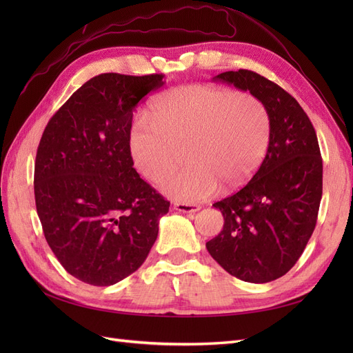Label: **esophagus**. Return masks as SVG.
Returning a JSON list of instances; mask_svg holds the SVG:
<instances>
[{
	"label": "esophagus",
	"mask_w": 353,
	"mask_h": 353,
	"mask_svg": "<svg viewBox=\"0 0 353 353\" xmlns=\"http://www.w3.org/2000/svg\"><path fill=\"white\" fill-rule=\"evenodd\" d=\"M174 209L183 213H194L200 210V206L194 205V203H174Z\"/></svg>",
	"instance_id": "34e87169"
}]
</instances>
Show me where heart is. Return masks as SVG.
<instances>
[{
    "label": "heart",
    "instance_id": "1",
    "mask_svg": "<svg viewBox=\"0 0 353 353\" xmlns=\"http://www.w3.org/2000/svg\"><path fill=\"white\" fill-rule=\"evenodd\" d=\"M270 116L245 91L190 83L157 95L148 117L130 131L132 162L145 179H160L188 148L190 165L160 181L170 199L197 203L222 187L239 188L254 175L268 150Z\"/></svg>",
    "mask_w": 353,
    "mask_h": 353
}]
</instances>
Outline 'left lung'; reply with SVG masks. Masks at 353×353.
<instances>
[{
    "instance_id": "1",
    "label": "left lung",
    "mask_w": 353,
    "mask_h": 353,
    "mask_svg": "<svg viewBox=\"0 0 353 353\" xmlns=\"http://www.w3.org/2000/svg\"><path fill=\"white\" fill-rule=\"evenodd\" d=\"M250 91L266 108L271 135L258 172L215 206L223 228L206 249L228 274L270 283L290 271L316 225L323 197V159L307 114L280 85L240 69L213 78Z\"/></svg>"
}]
</instances>
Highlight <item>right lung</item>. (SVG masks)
Masks as SVG:
<instances>
[{"mask_svg":"<svg viewBox=\"0 0 353 353\" xmlns=\"http://www.w3.org/2000/svg\"><path fill=\"white\" fill-rule=\"evenodd\" d=\"M163 74L101 73L47 123L35 160V203L46 240L70 275L113 285L145 261L170 203L138 175L132 112Z\"/></svg>","mask_w":353,"mask_h":353,"instance_id":"obj_1","label":"right lung"}]
</instances>
